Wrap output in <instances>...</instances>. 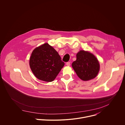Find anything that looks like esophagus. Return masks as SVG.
<instances>
[{
	"label": "esophagus",
	"instance_id": "esophagus-1",
	"mask_svg": "<svg viewBox=\"0 0 125 125\" xmlns=\"http://www.w3.org/2000/svg\"><path fill=\"white\" fill-rule=\"evenodd\" d=\"M70 64H71L70 62H67L66 63V65H67V66H70Z\"/></svg>",
	"mask_w": 125,
	"mask_h": 125
}]
</instances>
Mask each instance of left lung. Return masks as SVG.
<instances>
[{"label":"left lung","mask_w":125,"mask_h":125,"mask_svg":"<svg viewBox=\"0 0 125 125\" xmlns=\"http://www.w3.org/2000/svg\"><path fill=\"white\" fill-rule=\"evenodd\" d=\"M78 76L83 81L94 79L99 70L97 58L92 53L81 50L77 54V59L72 64Z\"/></svg>","instance_id":"8db88e82"}]
</instances>
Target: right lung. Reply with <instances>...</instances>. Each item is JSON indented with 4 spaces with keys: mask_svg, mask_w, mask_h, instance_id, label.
<instances>
[{
    "mask_svg": "<svg viewBox=\"0 0 125 125\" xmlns=\"http://www.w3.org/2000/svg\"><path fill=\"white\" fill-rule=\"evenodd\" d=\"M58 52L47 43L35 48L30 59V66L38 79L50 82L64 66Z\"/></svg>",
    "mask_w": 125,
    "mask_h": 125,
    "instance_id": "obj_1",
    "label": "right lung"
}]
</instances>
